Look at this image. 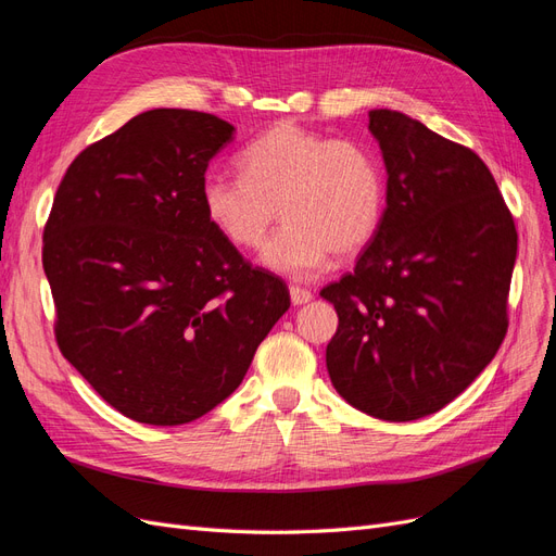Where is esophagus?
I'll return each mask as SVG.
<instances>
[{"label":"esophagus","mask_w":556,"mask_h":556,"mask_svg":"<svg viewBox=\"0 0 556 556\" xmlns=\"http://www.w3.org/2000/svg\"><path fill=\"white\" fill-rule=\"evenodd\" d=\"M290 299H292L294 306H304V304H308V301L313 299V294L306 288H299V285H292V288H290Z\"/></svg>","instance_id":"obj_1"}]
</instances>
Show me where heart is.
<instances>
[{"label":"heart","mask_w":556,"mask_h":556,"mask_svg":"<svg viewBox=\"0 0 556 556\" xmlns=\"http://www.w3.org/2000/svg\"><path fill=\"white\" fill-rule=\"evenodd\" d=\"M239 169L241 178H206L201 204L215 231L241 250L260 248L280 215L285 225L262 255L278 274L311 278L331 252L352 257L376 237L382 166L357 141L276 123L243 150Z\"/></svg>","instance_id":"1"}]
</instances>
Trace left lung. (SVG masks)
<instances>
[{"label": "left lung", "mask_w": 556, "mask_h": 556, "mask_svg": "<svg viewBox=\"0 0 556 556\" xmlns=\"http://www.w3.org/2000/svg\"><path fill=\"white\" fill-rule=\"evenodd\" d=\"M387 208L352 274L319 292L339 313L327 371L350 406L387 422L441 410L508 331L517 231L473 150L390 109L368 111Z\"/></svg>", "instance_id": "left-lung-1"}]
</instances>
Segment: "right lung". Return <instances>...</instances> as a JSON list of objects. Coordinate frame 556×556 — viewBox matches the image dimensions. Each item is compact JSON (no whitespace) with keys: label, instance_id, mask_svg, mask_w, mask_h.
<instances>
[{"label":"right lung","instance_id":"1","mask_svg":"<svg viewBox=\"0 0 556 556\" xmlns=\"http://www.w3.org/2000/svg\"><path fill=\"white\" fill-rule=\"evenodd\" d=\"M233 139L217 115L153 109L88 146L43 229L64 359L129 419L176 427L223 403L290 308L201 204L208 162Z\"/></svg>","mask_w":556,"mask_h":556}]
</instances>
